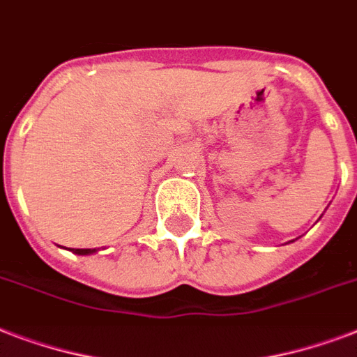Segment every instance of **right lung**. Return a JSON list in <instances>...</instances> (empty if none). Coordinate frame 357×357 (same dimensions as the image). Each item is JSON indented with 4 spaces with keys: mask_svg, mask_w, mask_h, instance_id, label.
<instances>
[{
    "mask_svg": "<svg viewBox=\"0 0 357 357\" xmlns=\"http://www.w3.org/2000/svg\"><path fill=\"white\" fill-rule=\"evenodd\" d=\"M74 254H79V255H86V254H92V252H96L94 248H72Z\"/></svg>",
    "mask_w": 357,
    "mask_h": 357,
    "instance_id": "right-lung-1",
    "label": "right lung"
}]
</instances>
